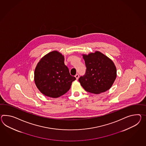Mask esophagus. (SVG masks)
<instances>
[{
    "label": "esophagus",
    "mask_w": 146,
    "mask_h": 146,
    "mask_svg": "<svg viewBox=\"0 0 146 146\" xmlns=\"http://www.w3.org/2000/svg\"><path fill=\"white\" fill-rule=\"evenodd\" d=\"M75 77L76 78V80H78V78H79V75H78V74H76L75 75Z\"/></svg>",
    "instance_id": "1"
}]
</instances>
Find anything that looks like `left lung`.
I'll return each mask as SVG.
<instances>
[{"instance_id":"obj_1","label":"left lung","mask_w":146,"mask_h":146,"mask_svg":"<svg viewBox=\"0 0 146 146\" xmlns=\"http://www.w3.org/2000/svg\"><path fill=\"white\" fill-rule=\"evenodd\" d=\"M82 56L86 70L78 81L84 89L89 92L100 94L110 89L117 78L113 62L99 51Z\"/></svg>"}]
</instances>
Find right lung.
<instances>
[{
    "instance_id": "obj_1",
    "label": "right lung",
    "mask_w": 146,
    "mask_h": 146,
    "mask_svg": "<svg viewBox=\"0 0 146 146\" xmlns=\"http://www.w3.org/2000/svg\"><path fill=\"white\" fill-rule=\"evenodd\" d=\"M64 56L57 50L44 55L37 64L34 81L39 91L45 96L57 98L70 90L76 80L64 64Z\"/></svg>"
}]
</instances>
